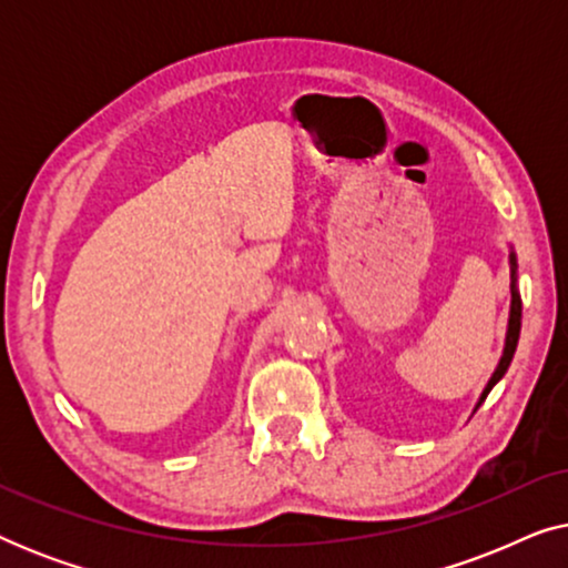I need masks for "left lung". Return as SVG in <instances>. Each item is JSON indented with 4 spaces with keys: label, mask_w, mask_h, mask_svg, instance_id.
<instances>
[{
    "label": "left lung",
    "mask_w": 568,
    "mask_h": 568,
    "mask_svg": "<svg viewBox=\"0 0 568 568\" xmlns=\"http://www.w3.org/2000/svg\"><path fill=\"white\" fill-rule=\"evenodd\" d=\"M509 266H511V307H509L507 341H504V354H501V359H499V367H496L491 379H488V385L484 387V393H480V400H478L476 410L480 408V403L486 400V395L491 393V387L499 383L504 375H507V369H509V364H511V356H515V352H517L519 328H523V297H519V292H517V258H515V253H509Z\"/></svg>",
    "instance_id": "obj_1"
}]
</instances>
